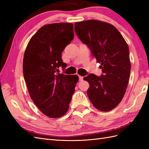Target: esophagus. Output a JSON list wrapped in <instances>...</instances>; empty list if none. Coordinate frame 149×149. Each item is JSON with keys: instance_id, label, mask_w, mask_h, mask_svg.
<instances>
[{"instance_id": "esophagus-1", "label": "esophagus", "mask_w": 149, "mask_h": 149, "mask_svg": "<svg viewBox=\"0 0 149 149\" xmlns=\"http://www.w3.org/2000/svg\"><path fill=\"white\" fill-rule=\"evenodd\" d=\"M83 76H79V81H83Z\"/></svg>"}]
</instances>
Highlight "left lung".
<instances>
[{"instance_id":"1","label":"left lung","mask_w":149,"mask_h":149,"mask_svg":"<svg viewBox=\"0 0 149 149\" xmlns=\"http://www.w3.org/2000/svg\"><path fill=\"white\" fill-rule=\"evenodd\" d=\"M78 38L91 49L102 74H90L87 94L97 109L109 111L123 100L129 83L130 68L128 45L114 26L97 20L75 22Z\"/></svg>"}]
</instances>
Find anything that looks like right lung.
I'll return each mask as SVG.
<instances>
[{
  "label": "right lung",
  "mask_w": 149,
  "mask_h": 149,
  "mask_svg": "<svg viewBox=\"0 0 149 149\" xmlns=\"http://www.w3.org/2000/svg\"><path fill=\"white\" fill-rule=\"evenodd\" d=\"M73 38V24H48L31 38L25 51L23 73L30 96L49 118L66 113L79 80L77 75L58 73L60 66H66L62 52Z\"/></svg>",
  "instance_id": "add662e5"
}]
</instances>
